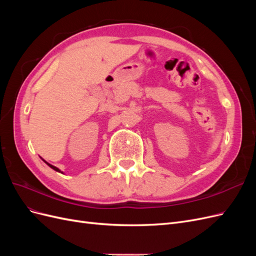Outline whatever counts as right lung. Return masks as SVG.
Returning <instances> with one entry per match:
<instances>
[{"instance_id":"obj_1","label":"right lung","mask_w":256,"mask_h":256,"mask_svg":"<svg viewBox=\"0 0 256 256\" xmlns=\"http://www.w3.org/2000/svg\"><path fill=\"white\" fill-rule=\"evenodd\" d=\"M46 162V164H47L51 168H53L54 170V171H56V172H60V168H58L56 166H52V164H48V162L47 161H44ZM60 173H63V172H60Z\"/></svg>"}]
</instances>
